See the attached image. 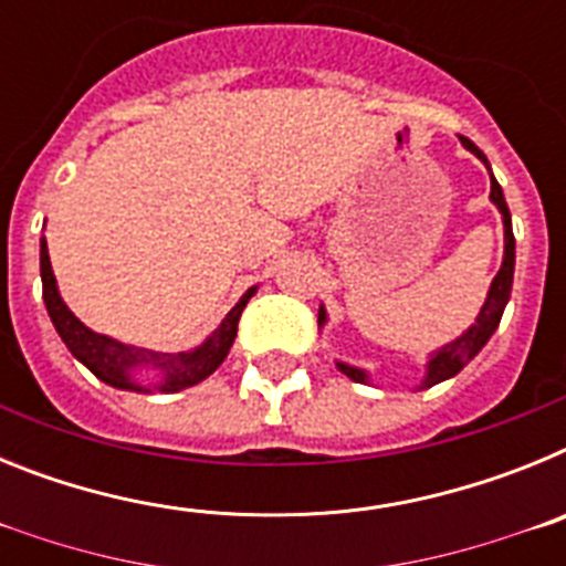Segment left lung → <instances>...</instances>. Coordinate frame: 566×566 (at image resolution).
Masks as SVG:
<instances>
[{"label": "left lung", "mask_w": 566, "mask_h": 566, "mask_svg": "<svg viewBox=\"0 0 566 566\" xmlns=\"http://www.w3.org/2000/svg\"><path fill=\"white\" fill-rule=\"evenodd\" d=\"M459 142H462V147L470 149V153L476 155L479 161L490 169L488 158H484V153L476 147V144L470 142V138H464V135H459ZM490 201H493V207L502 212V223H504L502 269H499L496 277H493V283H490L488 297H484V306H482V312H479L476 323H473L468 332L459 334L457 339H451L448 345H442V348H437L433 354H428V363H424V377H422V382L417 385L419 391H422V388H431V385L444 382V379L457 377L464 365H468L470 359L482 352L484 345H488V339L493 337V332L499 328V323H502L504 306H507V300H510V289H513V269H516V238H513V223H510L507 201H504V192H502V187H499L496 178H493V172H490ZM326 323H328L326 306H319L317 326L323 328ZM337 368L345 374V377L354 379V382H371L368 371H365V368H357V365H348V363H343V359H337Z\"/></svg>", "instance_id": "8db88e82"}]
</instances>
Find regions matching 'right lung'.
Wrapping results in <instances>:
<instances>
[{
    "label": "right lung",
    "mask_w": 566,
    "mask_h": 566,
    "mask_svg": "<svg viewBox=\"0 0 566 566\" xmlns=\"http://www.w3.org/2000/svg\"><path fill=\"white\" fill-rule=\"evenodd\" d=\"M39 266H42L44 306H48L50 319H53V326H56L59 337L67 345L70 354L82 365H87L102 382L122 388V391L138 394H175L207 379L227 359L229 348L238 337L240 314L252 300V294L258 292V286L247 289V294L234 303L232 312L221 319V326L214 328L201 345H195L189 352L164 354L118 343L107 334H96L93 328L84 326L59 294L56 274L50 266L48 240L44 238L39 240Z\"/></svg>",
    "instance_id": "1"
}]
</instances>
